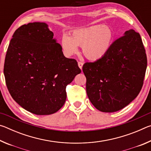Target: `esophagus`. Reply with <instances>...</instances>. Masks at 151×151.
Listing matches in <instances>:
<instances>
[{
    "label": "esophagus",
    "instance_id": "34e87169",
    "mask_svg": "<svg viewBox=\"0 0 151 151\" xmlns=\"http://www.w3.org/2000/svg\"><path fill=\"white\" fill-rule=\"evenodd\" d=\"M78 67L82 69V68H83V63L82 62H78Z\"/></svg>",
    "mask_w": 151,
    "mask_h": 151
}]
</instances>
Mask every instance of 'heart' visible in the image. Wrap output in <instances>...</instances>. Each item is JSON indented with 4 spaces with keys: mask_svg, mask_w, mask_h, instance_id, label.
Returning a JSON list of instances; mask_svg holds the SVG:
<instances>
[{
    "mask_svg": "<svg viewBox=\"0 0 151 151\" xmlns=\"http://www.w3.org/2000/svg\"><path fill=\"white\" fill-rule=\"evenodd\" d=\"M114 38L111 28L98 24L74 30L70 37L67 34L64 35L61 45L66 56L76 54L78 47H82L83 54L88 59L96 60L101 59L109 52Z\"/></svg>",
    "mask_w": 151,
    "mask_h": 151,
    "instance_id": "1",
    "label": "heart"
}]
</instances>
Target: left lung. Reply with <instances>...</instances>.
<instances>
[{"label": "left lung", "mask_w": 151, "mask_h": 151, "mask_svg": "<svg viewBox=\"0 0 151 151\" xmlns=\"http://www.w3.org/2000/svg\"><path fill=\"white\" fill-rule=\"evenodd\" d=\"M147 66L141 37L133 29L127 30L103 58L84 64L89 100L101 112L123 109L141 90Z\"/></svg>", "instance_id": "left-lung-1"}]
</instances>
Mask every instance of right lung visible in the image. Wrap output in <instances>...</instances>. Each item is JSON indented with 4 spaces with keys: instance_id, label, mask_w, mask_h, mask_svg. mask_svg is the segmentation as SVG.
Wrapping results in <instances>:
<instances>
[{
    "instance_id": "right-lung-1",
    "label": "right lung",
    "mask_w": 151,
    "mask_h": 151,
    "mask_svg": "<svg viewBox=\"0 0 151 151\" xmlns=\"http://www.w3.org/2000/svg\"><path fill=\"white\" fill-rule=\"evenodd\" d=\"M45 22H30L15 30L7 49L4 74L12 99L37 115L57 112L66 87L81 73L76 60L66 58Z\"/></svg>"
}]
</instances>
